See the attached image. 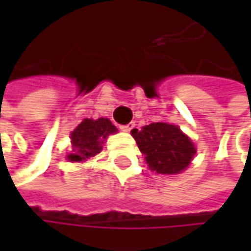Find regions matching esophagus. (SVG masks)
Returning a JSON list of instances; mask_svg holds the SVG:
<instances>
[{
    "label": "esophagus",
    "instance_id": "obj_1",
    "mask_svg": "<svg viewBox=\"0 0 251 251\" xmlns=\"http://www.w3.org/2000/svg\"><path fill=\"white\" fill-rule=\"evenodd\" d=\"M134 126H135L134 123H130V124H127V126H121L120 130L124 131V132H128V131H131L134 128Z\"/></svg>",
    "mask_w": 251,
    "mask_h": 251
}]
</instances>
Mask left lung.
Here are the masks:
<instances>
[{
    "label": "left lung",
    "mask_w": 251,
    "mask_h": 251,
    "mask_svg": "<svg viewBox=\"0 0 251 251\" xmlns=\"http://www.w3.org/2000/svg\"><path fill=\"white\" fill-rule=\"evenodd\" d=\"M151 170L160 175H177L186 170L196 155V147L175 124L151 123L131 131Z\"/></svg>",
    "instance_id": "8db88e82"
}]
</instances>
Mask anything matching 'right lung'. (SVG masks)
<instances>
[{"label": "right lung", "instance_id": "1", "mask_svg": "<svg viewBox=\"0 0 251 251\" xmlns=\"http://www.w3.org/2000/svg\"><path fill=\"white\" fill-rule=\"evenodd\" d=\"M117 132V128L111 124L109 119H85L71 132V152L67 159L71 162H83L96 156L101 151L104 140Z\"/></svg>", "mask_w": 251, "mask_h": 251}]
</instances>
